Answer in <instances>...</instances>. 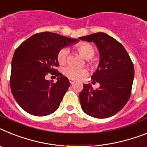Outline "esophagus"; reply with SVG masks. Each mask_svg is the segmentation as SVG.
Wrapping results in <instances>:
<instances>
[{
  "mask_svg": "<svg viewBox=\"0 0 147 147\" xmlns=\"http://www.w3.org/2000/svg\"><path fill=\"white\" fill-rule=\"evenodd\" d=\"M69 82L71 84H73L75 83V80L71 79V78H69Z\"/></svg>",
  "mask_w": 147,
  "mask_h": 147,
  "instance_id": "obj_1",
  "label": "esophagus"
}]
</instances>
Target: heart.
<instances>
[{
    "label": "heart",
    "instance_id": "obj_1",
    "mask_svg": "<svg viewBox=\"0 0 147 147\" xmlns=\"http://www.w3.org/2000/svg\"><path fill=\"white\" fill-rule=\"evenodd\" d=\"M77 49L78 52L85 59H90L94 56L95 50L90 44L85 42L81 43L77 46ZM68 54H69V49L67 48H63L59 51L58 55H57V60L60 63L63 64L66 63ZM63 73L65 76L69 78L78 80L83 78L84 76H87V71L85 69L68 66L63 69Z\"/></svg>",
    "mask_w": 147,
    "mask_h": 147
}]
</instances>
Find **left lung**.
I'll return each instance as SVG.
<instances>
[{
    "label": "left lung",
    "instance_id": "8db88e82",
    "mask_svg": "<svg viewBox=\"0 0 147 147\" xmlns=\"http://www.w3.org/2000/svg\"><path fill=\"white\" fill-rule=\"evenodd\" d=\"M94 42L99 53V63L91 76L92 83L99 84L96 90L84 84L79 94L83 111L98 119L114 115L125 106L131 96L134 80V65L125 48L114 38L99 32L79 37Z\"/></svg>",
    "mask_w": 147,
    "mask_h": 147
}]
</instances>
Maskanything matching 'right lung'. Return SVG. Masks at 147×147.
Here are the masks:
<instances>
[{"instance_id": "1", "label": "right lung", "mask_w": 147, "mask_h": 147, "mask_svg": "<svg viewBox=\"0 0 147 147\" xmlns=\"http://www.w3.org/2000/svg\"><path fill=\"white\" fill-rule=\"evenodd\" d=\"M79 41L60 34L43 32L22 42L12 60L10 88L19 106L30 114L49 115L60 106L70 86L67 78L57 73V82L45 79L59 66L57 55L64 47Z\"/></svg>"}]
</instances>
